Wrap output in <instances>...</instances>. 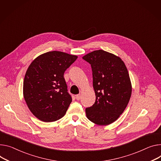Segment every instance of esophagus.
<instances>
[{"mask_svg": "<svg viewBox=\"0 0 161 161\" xmlns=\"http://www.w3.org/2000/svg\"><path fill=\"white\" fill-rule=\"evenodd\" d=\"M75 98H76V99L77 100V101H79V100H80V94H79V95H77L76 96H75Z\"/></svg>", "mask_w": 161, "mask_h": 161, "instance_id": "obj_1", "label": "esophagus"}]
</instances>
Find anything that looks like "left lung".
I'll list each match as a JSON object with an SVG mask.
<instances>
[{"label":"left lung","mask_w":161,"mask_h":161,"mask_svg":"<svg viewBox=\"0 0 161 161\" xmlns=\"http://www.w3.org/2000/svg\"><path fill=\"white\" fill-rule=\"evenodd\" d=\"M82 58L91 64L96 100L86 108L87 118L97 125L115 122L126 109L131 95L129 73L122 59L104 50H95Z\"/></svg>","instance_id":"obj_1"}]
</instances>
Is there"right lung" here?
Here are the masks:
<instances>
[{
	"label": "right lung",
	"mask_w": 161,
	"mask_h": 161,
	"mask_svg": "<svg viewBox=\"0 0 161 161\" xmlns=\"http://www.w3.org/2000/svg\"><path fill=\"white\" fill-rule=\"evenodd\" d=\"M77 56L58 51L36 57L28 67L23 95L31 112L43 122L56 121L66 113L72 101L64 78Z\"/></svg>",
	"instance_id": "1"
}]
</instances>
